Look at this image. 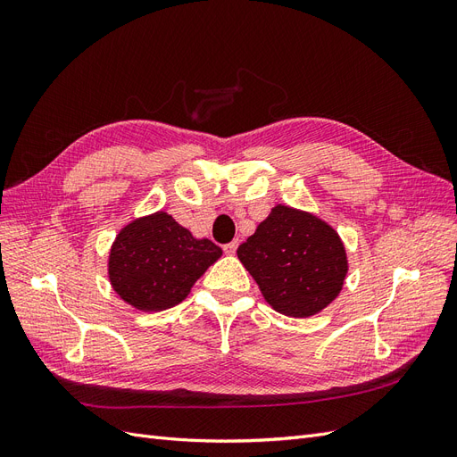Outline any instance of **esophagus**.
Instances as JSON below:
<instances>
[{
  "label": "esophagus",
  "mask_w": 457,
  "mask_h": 457,
  "mask_svg": "<svg viewBox=\"0 0 457 457\" xmlns=\"http://www.w3.org/2000/svg\"><path fill=\"white\" fill-rule=\"evenodd\" d=\"M237 250H238V242H237V240L228 242V244L223 245V252H225L227 255H234V253H237Z\"/></svg>",
  "instance_id": "obj_1"
}]
</instances>
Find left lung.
Masks as SVG:
<instances>
[{"instance_id":"8db88e82","label":"left lung","mask_w":457,"mask_h":457,"mask_svg":"<svg viewBox=\"0 0 457 457\" xmlns=\"http://www.w3.org/2000/svg\"><path fill=\"white\" fill-rule=\"evenodd\" d=\"M237 253L269 305L286 316L320 312L339 295L347 274L339 234L287 205H276Z\"/></svg>"}]
</instances>
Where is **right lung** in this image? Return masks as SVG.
Listing matches in <instances>:
<instances>
[{
	"instance_id": "right-lung-1",
	"label": "right lung",
	"mask_w": 457,
	"mask_h": 457,
	"mask_svg": "<svg viewBox=\"0 0 457 457\" xmlns=\"http://www.w3.org/2000/svg\"><path fill=\"white\" fill-rule=\"evenodd\" d=\"M220 253L212 240H196L160 212L133 220L118 234L108 274L118 295L135 309L163 311L181 303Z\"/></svg>"
}]
</instances>
